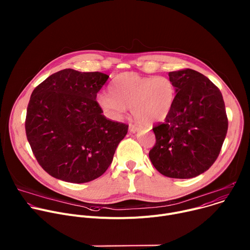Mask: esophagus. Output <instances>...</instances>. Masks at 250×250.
Segmentation results:
<instances>
[{
    "instance_id": "esophagus-1",
    "label": "esophagus",
    "mask_w": 250,
    "mask_h": 250,
    "mask_svg": "<svg viewBox=\"0 0 250 250\" xmlns=\"http://www.w3.org/2000/svg\"><path fill=\"white\" fill-rule=\"evenodd\" d=\"M140 129V127L136 125H129V131L130 132H136Z\"/></svg>"
}]
</instances>
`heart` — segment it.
I'll list each match as a JSON object with an SVG mask.
<instances>
[{"instance_id":"heart-1","label":"heart","mask_w":250,"mask_h":250,"mask_svg":"<svg viewBox=\"0 0 250 250\" xmlns=\"http://www.w3.org/2000/svg\"><path fill=\"white\" fill-rule=\"evenodd\" d=\"M109 93H101L97 104L112 120H121L128 108L132 116L146 125L163 121L170 113L175 99V85L164 76L145 77L134 72L116 76Z\"/></svg>"}]
</instances>
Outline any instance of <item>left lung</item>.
<instances>
[{
	"instance_id": "left-lung-1",
	"label": "left lung",
	"mask_w": 250,
	"mask_h": 250,
	"mask_svg": "<svg viewBox=\"0 0 250 250\" xmlns=\"http://www.w3.org/2000/svg\"><path fill=\"white\" fill-rule=\"evenodd\" d=\"M176 96L163 124L152 128L156 144L151 163L162 175L189 179L207 171L220 154L228 132L219 88L192 69L169 72Z\"/></svg>"
}]
</instances>
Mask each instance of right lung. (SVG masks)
<instances>
[{"label":"right lung","instance_id":"add662e5","mask_svg":"<svg viewBox=\"0 0 250 250\" xmlns=\"http://www.w3.org/2000/svg\"><path fill=\"white\" fill-rule=\"evenodd\" d=\"M109 76L64 69L35 88L25 132L40 165L56 179L86 183L111 165L128 125L102 115L97 93Z\"/></svg>","mask_w":250,"mask_h":250}]
</instances>
